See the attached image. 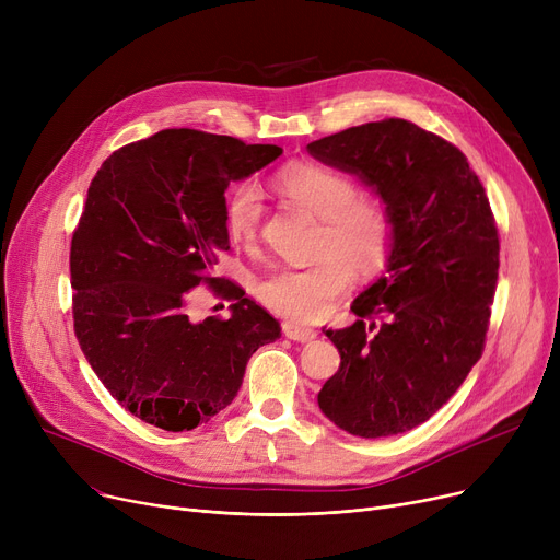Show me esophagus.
<instances>
[{
    "mask_svg": "<svg viewBox=\"0 0 560 560\" xmlns=\"http://www.w3.org/2000/svg\"><path fill=\"white\" fill-rule=\"evenodd\" d=\"M283 336L290 338V340H295V342H311L317 334L308 327L295 325V322H283Z\"/></svg>",
    "mask_w": 560,
    "mask_h": 560,
    "instance_id": "1",
    "label": "esophagus"
}]
</instances>
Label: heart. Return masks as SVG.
Returning a JSON list of instances; mask_svg holds the SVG:
<instances>
[{
    "label": "heart",
    "instance_id": "b5f03b06",
    "mask_svg": "<svg viewBox=\"0 0 560 560\" xmlns=\"http://www.w3.org/2000/svg\"><path fill=\"white\" fill-rule=\"evenodd\" d=\"M275 182L283 195L319 218L313 254L302 268L272 272L258 285L260 300L292 319H317L345 290L349 270L376 272L386 265L395 222L386 203L376 197H359L354 182L338 170L317 163H288ZM226 229L235 243L252 245L262 218V190L256 182H243L226 197Z\"/></svg>",
    "mask_w": 560,
    "mask_h": 560
}]
</instances>
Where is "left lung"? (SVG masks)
Returning a JSON list of instances; mask_svg holds the SVG:
<instances>
[{
  "instance_id": "obj_1",
  "label": "left lung",
  "mask_w": 560,
  "mask_h": 560,
  "mask_svg": "<svg viewBox=\"0 0 560 560\" xmlns=\"http://www.w3.org/2000/svg\"><path fill=\"white\" fill-rule=\"evenodd\" d=\"M306 150L354 174L395 222L386 275L351 302L359 319L322 329L340 368L317 395L319 410L359 438L410 431L447 404L481 359L499 270L490 201L458 147L399 117Z\"/></svg>"
}]
</instances>
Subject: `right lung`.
<instances>
[{
    "label": "right lung",
    "instance_id": "right-lung-1",
    "mask_svg": "<svg viewBox=\"0 0 560 560\" xmlns=\"http://www.w3.org/2000/svg\"><path fill=\"white\" fill-rule=\"evenodd\" d=\"M283 154L277 144L165 129L113 152L88 188L72 235L74 334L104 388L147 424L190 431L226 408L247 361L279 322L211 277L229 249L226 199ZM234 300L226 320H192L191 288Z\"/></svg>",
    "mask_w": 560,
    "mask_h": 560
}]
</instances>
